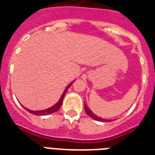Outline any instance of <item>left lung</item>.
I'll list each match as a JSON object with an SVG mask.
<instances>
[{"mask_svg":"<svg viewBox=\"0 0 155 155\" xmlns=\"http://www.w3.org/2000/svg\"><path fill=\"white\" fill-rule=\"evenodd\" d=\"M84 109L85 112L87 115L89 116L90 117H92V119H94L96 120H99V121H103V122H107V121H111V120H107V119H104V118H101L99 117H97V115H95L94 113H92V110H90L89 108H87V104L84 103Z\"/></svg>","mask_w":155,"mask_h":155,"instance_id":"obj_1","label":"left lung"}]
</instances>
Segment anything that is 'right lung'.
I'll return each instance as SVG.
<instances>
[{
	"label": "right lung",
	"mask_w": 155,
	"mask_h": 155,
	"mask_svg": "<svg viewBox=\"0 0 155 155\" xmlns=\"http://www.w3.org/2000/svg\"><path fill=\"white\" fill-rule=\"evenodd\" d=\"M73 82H74V81H73ZM72 83H71L70 84L68 85V87H66L65 90H64V92H63V94H62V96H61L59 101H58L57 102V103H56L54 105L51 106V108H47V109H44V110H39V111L30 110V109H28V108H25L26 110L29 111L30 113H32V114H35V115H37V116H45V115H48V114H51V113H55V112H57V111H58V109L60 108L61 105H62V103H63V97H64V96H65L66 92H67L68 89L69 88V87H70L71 85L72 84Z\"/></svg>",
	"instance_id": "1"
}]
</instances>
